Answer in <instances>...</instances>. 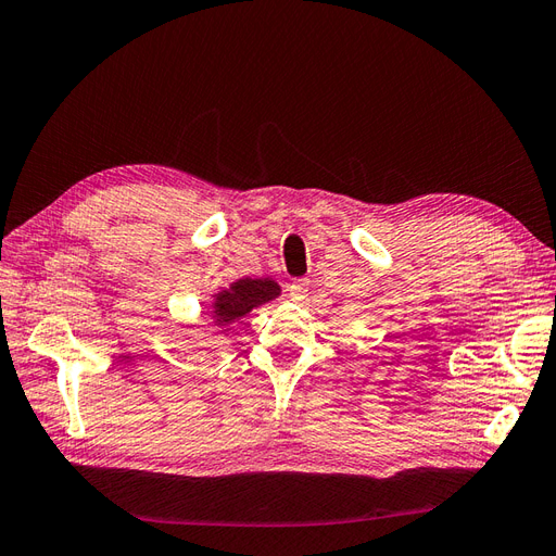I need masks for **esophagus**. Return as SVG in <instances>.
<instances>
[{"instance_id": "1", "label": "esophagus", "mask_w": 556, "mask_h": 556, "mask_svg": "<svg viewBox=\"0 0 556 556\" xmlns=\"http://www.w3.org/2000/svg\"><path fill=\"white\" fill-rule=\"evenodd\" d=\"M288 292H290L292 301H304L306 294H308V280L306 278H296L288 288Z\"/></svg>"}]
</instances>
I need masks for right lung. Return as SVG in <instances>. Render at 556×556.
<instances>
[{
  "label": "right lung",
  "mask_w": 556,
  "mask_h": 556,
  "mask_svg": "<svg viewBox=\"0 0 556 556\" xmlns=\"http://www.w3.org/2000/svg\"><path fill=\"white\" fill-rule=\"evenodd\" d=\"M280 294L278 282L271 278H241L231 282L227 290L215 294L213 311L217 325H229L233 319H241L252 308H257L266 301H271Z\"/></svg>",
  "instance_id": "1"
}]
</instances>
